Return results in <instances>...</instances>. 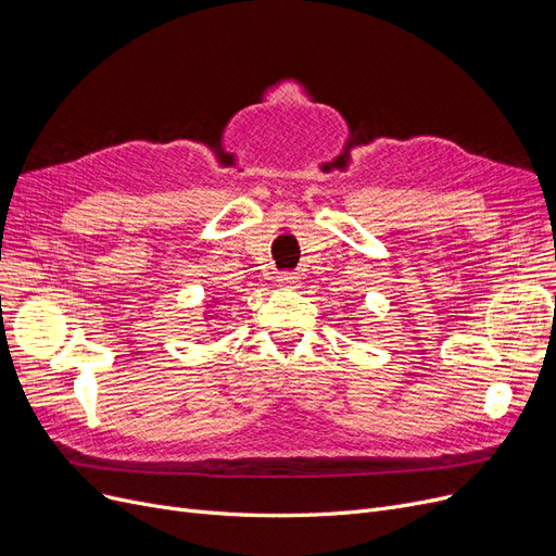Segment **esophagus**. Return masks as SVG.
Segmentation results:
<instances>
[{
    "mask_svg": "<svg viewBox=\"0 0 556 556\" xmlns=\"http://www.w3.org/2000/svg\"><path fill=\"white\" fill-rule=\"evenodd\" d=\"M276 282H278L280 289H296L299 282H301V278H299V274H294V271H282Z\"/></svg>",
    "mask_w": 556,
    "mask_h": 556,
    "instance_id": "34e87169",
    "label": "esophagus"
}]
</instances>
